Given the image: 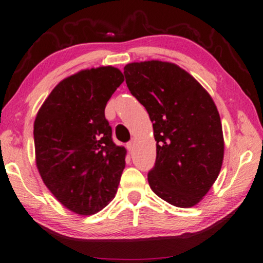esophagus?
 Returning a JSON list of instances; mask_svg holds the SVG:
<instances>
[{
    "label": "esophagus",
    "mask_w": 263,
    "mask_h": 263,
    "mask_svg": "<svg viewBox=\"0 0 263 263\" xmlns=\"http://www.w3.org/2000/svg\"><path fill=\"white\" fill-rule=\"evenodd\" d=\"M134 145H135V141H129L128 143H127V149L128 150H133V148H134Z\"/></svg>",
    "instance_id": "34e87169"
}]
</instances>
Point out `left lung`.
<instances>
[{"mask_svg": "<svg viewBox=\"0 0 263 263\" xmlns=\"http://www.w3.org/2000/svg\"><path fill=\"white\" fill-rule=\"evenodd\" d=\"M123 70L129 91L148 111L157 142L150 187L171 205L192 208L209 192L222 165L217 107L203 86L172 63H132Z\"/></svg>", "mask_w": 263, "mask_h": 263, "instance_id": "obj_1", "label": "left lung"}]
</instances>
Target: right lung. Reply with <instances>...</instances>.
<instances>
[{
    "instance_id": "obj_1",
    "label": "right lung",
    "mask_w": 263,
    "mask_h": 263,
    "mask_svg": "<svg viewBox=\"0 0 263 263\" xmlns=\"http://www.w3.org/2000/svg\"><path fill=\"white\" fill-rule=\"evenodd\" d=\"M119 68L80 71L55 86L33 124L36 164L43 182L66 209L81 216L115 197L126 149L111 139L105 108L123 83Z\"/></svg>"
}]
</instances>
